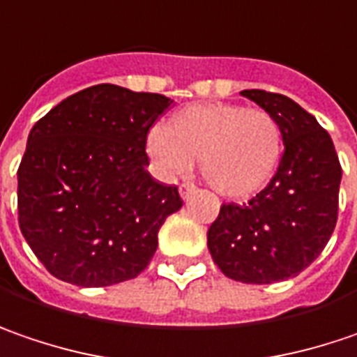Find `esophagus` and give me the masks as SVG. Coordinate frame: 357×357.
I'll return each mask as SVG.
<instances>
[{
  "label": "esophagus",
  "instance_id": "esophagus-1",
  "mask_svg": "<svg viewBox=\"0 0 357 357\" xmlns=\"http://www.w3.org/2000/svg\"><path fill=\"white\" fill-rule=\"evenodd\" d=\"M195 192H197V185H195V183H183V185H181V197H183L185 201H187L190 195H195Z\"/></svg>",
  "mask_w": 357,
  "mask_h": 357
}]
</instances>
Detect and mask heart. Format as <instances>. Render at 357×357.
I'll list each match as a JSON object with an SVG mask.
<instances>
[{
	"label": "heart",
	"instance_id": "1",
	"mask_svg": "<svg viewBox=\"0 0 357 357\" xmlns=\"http://www.w3.org/2000/svg\"><path fill=\"white\" fill-rule=\"evenodd\" d=\"M146 149L158 167L185 174L201 158L206 183L225 197H249L275 172L283 151V134L273 114L241 104H190L154 126Z\"/></svg>",
	"mask_w": 357,
	"mask_h": 357
}]
</instances>
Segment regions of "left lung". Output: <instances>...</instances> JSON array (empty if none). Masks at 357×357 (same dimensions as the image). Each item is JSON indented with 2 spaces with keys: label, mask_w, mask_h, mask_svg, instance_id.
Segmentation results:
<instances>
[{
  "label": "left lung",
  "mask_w": 357,
  "mask_h": 357,
  "mask_svg": "<svg viewBox=\"0 0 357 357\" xmlns=\"http://www.w3.org/2000/svg\"><path fill=\"white\" fill-rule=\"evenodd\" d=\"M241 94L275 116L285 151L259 195L221 206L206 245L225 275L265 285L299 275L328 245L337 221L342 165L328 130L297 102L265 90Z\"/></svg>",
  "instance_id": "left-lung-1"
}]
</instances>
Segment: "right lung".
Masks as SVG:
<instances>
[{"label": "right lung", "instance_id": "right-lung-1", "mask_svg": "<svg viewBox=\"0 0 357 357\" xmlns=\"http://www.w3.org/2000/svg\"><path fill=\"white\" fill-rule=\"evenodd\" d=\"M170 104L98 84L33 124L17 169V221L52 275L106 287L149 267L160 227L183 206L178 188L146 170V136Z\"/></svg>", "mask_w": 357, "mask_h": 357}]
</instances>
